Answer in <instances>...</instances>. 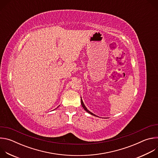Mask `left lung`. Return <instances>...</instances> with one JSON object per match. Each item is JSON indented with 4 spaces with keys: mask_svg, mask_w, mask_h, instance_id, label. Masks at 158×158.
I'll return each instance as SVG.
<instances>
[{
    "mask_svg": "<svg viewBox=\"0 0 158 158\" xmlns=\"http://www.w3.org/2000/svg\"><path fill=\"white\" fill-rule=\"evenodd\" d=\"M81 105H82V107L84 109V110L86 111V112H87L88 113H89V114H91V115H93V116H96L94 114H93V113H92L91 112H90L87 108H86V107L85 106V105H84V102H83V101H82V98H81Z\"/></svg>",
    "mask_w": 158,
    "mask_h": 158,
    "instance_id": "left-lung-1",
    "label": "left lung"
}]
</instances>
